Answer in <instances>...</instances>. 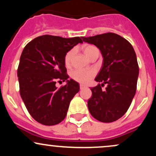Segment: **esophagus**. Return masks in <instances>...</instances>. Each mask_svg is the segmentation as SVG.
<instances>
[{
  "instance_id": "esophagus-1",
  "label": "esophagus",
  "mask_w": 156,
  "mask_h": 156,
  "mask_svg": "<svg viewBox=\"0 0 156 156\" xmlns=\"http://www.w3.org/2000/svg\"><path fill=\"white\" fill-rule=\"evenodd\" d=\"M86 87L85 85H83V84H80V89H83Z\"/></svg>"
}]
</instances>
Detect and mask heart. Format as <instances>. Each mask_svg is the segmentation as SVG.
<instances>
[{
    "label": "heart",
    "mask_w": 156,
    "mask_h": 156,
    "mask_svg": "<svg viewBox=\"0 0 156 156\" xmlns=\"http://www.w3.org/2000/svg\"><path fill=\"white\" fill-rule=\"evenodd\" d=\"M82 50L84 54L87 55L89 58H92V56L97 52H99L98 49L95 46L92 44H84L82 47ZM74 54V50L72 49L66 53L64 57V62L66 67H69L70 65L71 60L73 55ZM94 71L89 69V70H83V69H76L73 70L70 73L71 78L76 81L80 83H87L94 76Z\"/></svg>",
    "instance_id": "obj_1"
}]
</instances>
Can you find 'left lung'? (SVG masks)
Instances as JSON below:
<instances>
[{"instance_id": "1", "label": "left lung", "mask_w": 156, "mask_h": 156, "mask_svg": "<svg viewBox=\"0 0 156 156\" xmlns=\"http://www.w3.org/2000/svg\"><path fill=\"white\" fill-rule=\"evenodd\" d=\"M83 41L97 46L103 57V67L95 78L102 83L91 88L89 111L98 121L112 122L126 113L136 94L139 76L136 55L131 44L117 34L83 37ZM105 84L107 87L102 90Z\"/></svg>"}]
</instances>
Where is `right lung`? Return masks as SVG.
<instances>
[{"instance_id":"add662e5","label":"right lung","mask_w":156,"mask_h":156,"mask_svg":"<svg viewBox=\"0 0 156 156\" xmlns=\"http://www.w3.org/2000/svg\"><path fill=\"white\" fill-rule=\"evenodd\" d=\"M83 41L80 37L63 38L43 35L24 48L17 69L20 94L27 110L36 121L54 125L65 118L69 103L79 92V84L68 80L64 62L66 53ZM68 82L58 89V81Z\"/></svg>"}]
</instances>
